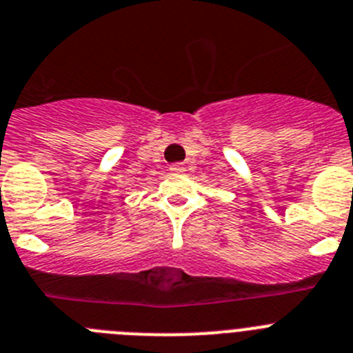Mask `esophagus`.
<instances>
[{
  "label": "esophagus",
  "instance_id": "esophagus-1",
  "mask_svg": "<svg viewBox=\"0 0 353 353\" xmlns=\"http://www.w3.org/2000/svg\"><path fill=\"white\" fill-rule=\"evenodd\" d=\"M184 170H186V167H184L183 163H174V165H170V172L181 174V172H184Z\"/></svg>",
  "mask_w": 353,
  "mask_h": 353
}]
</instances>
